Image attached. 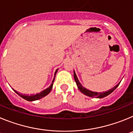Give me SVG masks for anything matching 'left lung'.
Here are the masks:
<instances>
[{
    "instance_id": "left-lung-1",
    "label": "left lung",
    "mask_w": 133,
    "mask_h": 133,
    "mask_svg": "<svg viewBox=\"0 0 133 133\" xmlns=\"http://www.w3.org/2000/svg\"><path fill=\"white\" fill-rule=\"evenodd\" d=\"M74 78H75V82H76V83H77V87H78V89H79L80 91H81L82 93L87 95V96H88V97H95V98H104V97H107V96H108L109 95H110V93H112L114 90L118 87L120 83H121V82H120V83H118L117 85L115 86L112 89H110V90H107V91H105V92H93V91H91V90H88V89H87L86 88H84V87H83L82 84H81V83L79 82V81H78V78H77V75H76V73H75V70H74Z\"/></svg>"
}]
</instances>
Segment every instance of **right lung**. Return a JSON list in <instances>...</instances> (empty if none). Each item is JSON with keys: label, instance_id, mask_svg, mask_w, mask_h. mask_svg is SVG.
<instances>
[{"label": "right lung", "instance_id": "right-lung-1", "mask_svg": "<svg viewBox=\"0 0 133 133\" xmlns=\"http://www.w3.org/2000/svg\"><path fill=\"white\" fill-rule=\"evenodd\" d=\"M58 69H57L56 70V71H55V75H54V78L52 81V84H50L49 87L46 88V89H44V90H43V91H41V92H39V93H37V94H36V95H22V94H20L19 92H17V91H16V90H14L13 89L14 91H15L16 94H18L20 97H22V98H24V99L26 100V101H36V100H38V99H40V98H43L44 97L46 96L48 94H49V92H50V91H51V90H52V85H53L54 81H55V76H56V72H57V71H58Z\"/></svg>", "mask_w": 133, "mask_h": 133}]
</instances>
